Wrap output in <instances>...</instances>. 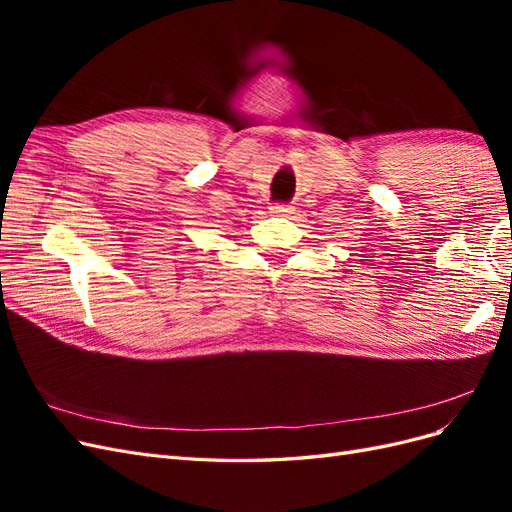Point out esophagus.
Instances as JSON below:
<instances>
[{
  "instance_id": "1",
  "label": "esophagus",
  "mask_w": 512,
  "mask_h": 512,
  "mask_svg": "<svg viewBox=\"0 0 512 512\" xmlns=\"http://www.w3.org/2000/svg\"><path fill=\"white\" fill-rule=\"evenodd\" d=\"M292 211H294V209H292L290 205H273V207H271V213L277 215V218H290Z\"/></svg>"
}]
</instances>
